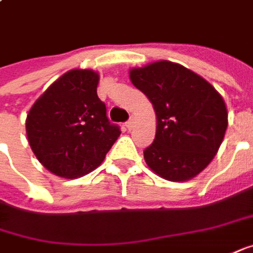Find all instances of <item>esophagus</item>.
Segmentation results:
<instances>
[{
	"label": "esophagus",
	"instance_id": "obj_1",
	"mask_svg": "<svg viewBox=\"0 0 253 253\" xmlns=\"http://www.w3.org/2000/svg\"><path fill=\"white\" fill-rule=\"evenodd\" d=\"M126 127H127V130L130 131V130L134 127V119H130V120H128V122L126 123Z\"/></svg>",
	"mask_w": 253,
	"mask_h": 253
}]
</instances>
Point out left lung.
<instances>
[{
	"label": "left lung",
	"instance_id": "1",
	"mask_svg": "<svg viewBox=\"0 0 253 253\" xmlns=\"http://www.w3.org/2000/svg\"><path fill=\"white\" fill-rule=\"evenodd\" d=\"M130 81L153 103L154 143L144 160L160 178L186 182L213 161L228 126L222 96L192 70L167 60L131 68Z\"/></svg>",
	"mask_w": 253,
	"mask_h": 253
}]
</instances>
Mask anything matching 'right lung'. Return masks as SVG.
I'll return each mask as SVG.
<instances>
[{"instance_id": "add662e5", "label": "right lung", "mask_w": 253, "mask_h": 253, "mask_svg": "<svg viewBox=\"0 0 253 253\" xmlns=\"http://www.w3.org/2000/svg\"><path fill=\"white\" fill-rule=\"evenodd\" d=\"M99 74L74 68L48 86L26 116V135L39 162L57 176L81 178L98 168L120 135L98 98Z\"/></svg>"}]
</instances>
